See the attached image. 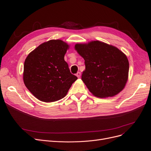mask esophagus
Masks as SVG:
<instances>
[{
    "label": "esophagus",
    "mask_w": 151,
    "mask_h": 151,
    "mask_svg": "<svg viewBox=\"0 0 151 151\" xmlns=\"http://www.w3.org/2000/svg\"><path fill=\"white\" fill-rule=\"evenodd\" d=\"M81 72H78L76 74V76L78 77V78H80V76H81Z\"/></svg>",
    "instance_id": "34e87169"
}]
</instances>
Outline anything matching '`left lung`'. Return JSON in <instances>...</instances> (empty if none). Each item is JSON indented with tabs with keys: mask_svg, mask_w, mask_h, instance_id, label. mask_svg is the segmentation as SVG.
I'll return each mask as SVG.
<instances>
[{
	"mask_svg": "<svg viewBox=\"0 0 151 151\" xmlns=\"http://www.w3.org/2000/svg\"><path fill=\"white\" fill-rule=\"evenodd\" d=\"M75 49L85 60L81 80L93 96L113 97L123 90L129 71V62L124 53L98 40L76 44Z\"/></svg>",
	"mask_w": 151,
	"mask_h": 151,
	"instance_id": "obj_1",
	"label": "left lung"
}]
</instances>
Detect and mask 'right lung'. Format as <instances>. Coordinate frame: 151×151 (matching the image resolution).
<instances>
[{
  "mask_svg": "<svg viewBox=\"0 0 151 151\" xmlns=\"http://www.w3.org/2000/svg\"><path fill=\"white\" fill-rule=\"evenodd\" d=\"M69 45L51 40L29 54L24 64L23 80L39 100L52 102L64 97L78 78L70 73L64 55Z\"/></svg>",
  "mask_w": 151,
  "mask_h": 151,
  "instance_id": "obj_1",
  "label": "right lung"
}]
</instances>
